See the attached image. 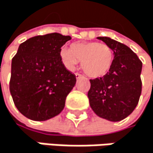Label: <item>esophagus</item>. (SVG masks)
Segmentation results:
<instances>
[{
  "instance_id": "1",
  "label": "esophagus",
  "mask_w": 153,
  "mask_h": 153,
  "mask_svg": "<svg viewBox=\"0 0 153 153\" xmlns=\"http://www.w3.org/2000/svg\"><path fill=\"white\" fill-rule=\"evenodd\" d=\"M75 76H76V78H77V79H79V78L82 77V75H81L80 73H75Z\"/></svg>"
}]
</instances>
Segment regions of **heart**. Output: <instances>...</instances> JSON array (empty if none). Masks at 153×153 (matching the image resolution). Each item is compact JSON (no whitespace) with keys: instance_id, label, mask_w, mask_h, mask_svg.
Returning a JSON list of instances; mask_svg holds the SVG:
<instances>
[{"instance_id":"heart-1","label":"heart","mask_w":153,"mask_h":153,"mask_svg":"<svg viewBox=\"0 0 153 153\" xmlns=\"http://www.w3.org/2000/svg\"><path fill=\"white\" fill-rule=\"evenodd\" d=\"M61 58L67 69L72 71L82 61V68L91 78L106 75L113 62V51L107 44L95 42L73 43L61 51Z\"/></svg>"}]
</instances>
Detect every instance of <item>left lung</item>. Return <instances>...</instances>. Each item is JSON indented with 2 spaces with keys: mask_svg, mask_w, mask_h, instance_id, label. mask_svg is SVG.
<instances>
[{
  "mask_svg": "<svg viewBox=\"0 0 153 153\" xmlns=\"http://www.w3.org/2000/svg\"><path fill=\"white\" fill-rule=\"evenodd\" d=\"M113 51V62L103 77L90 80V106L94 113L110 122H120L136 108L141 93L143 62L125 44L109 37H97Z\"/></svg>",
  "mask_w": 153,
  "mask_h": 153,
  "instance_id": "obj_1",
  "label": "left lung"
}]
</instances>
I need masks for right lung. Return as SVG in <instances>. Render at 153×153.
Wrapping results in <instances>:
<instances>
[{"label":"right lung","instance_id":"add662e5","mask_svg":"<svg viewBox=\"0 0 153 153\" xmlns=\"http://www.w3.org/2000/svg\"><path fill=\"white\" fill-rule=\"evenodd\" d=\"M71 38L53 32L28 39L12 61L10 91L18 111L32 121L57 116L76 83L61 58L62 47Z\"/></svg>","mask_w":153,"mask_h":153}]
</instances>
